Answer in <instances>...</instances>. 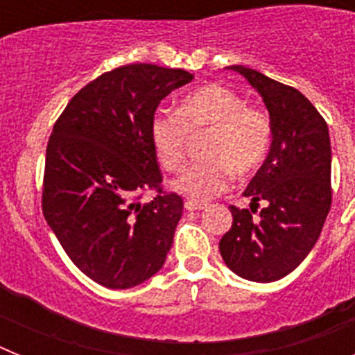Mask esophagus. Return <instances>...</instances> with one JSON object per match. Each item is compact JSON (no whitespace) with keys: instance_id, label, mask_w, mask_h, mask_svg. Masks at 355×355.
I'll return each instance as SVG.
<instances>
[{"instance_id":"34e87169","label":"esophagus","mask_w":355,"mask_h":355,"mask_svg":"<svg viewBox=\"0 0 355 355\" xmlns=\"http://www.w3.org/2000/svg\"><path fill=\"white\" fill-rule=\"evenodd\" d=\"M184 208H187L188 211H199V209H205L206 205L205 202H197V200H187V202H184Z\"/></svg>"}]
</instances>
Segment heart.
<instances>
[{
    "label": "heart",
    "mask_w": 355,
    "mask_h": 355,
    "mask_svg": "<svg viewBox=\"0 0 355 355\" xmlns=\"http://www.w3.org/2000/svg\"><path fill=\"white\" fill-rule=\"evenodd\" d=\"M209 128L202 142L205 158L188 163L172 187L190 199L206 200L229 187L231 175H247L265 162L272 124L265 112L224 85H206L181 99L178 114L158 110L149 124L159 163L175 171L183 163L188 135Z\"/></svg>",
    "instance_id": "b5f03b06"
}]
</instances>
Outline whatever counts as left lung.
I'll use <instances>...</instances> for the list:
<instances>
[{"label": "left lung", "instance_id": "1", "mask_svg": "<svg viewBox=\"0 0 355 355\" xmlns=\"http://www.w3.org/2000/svg\"><path fill=\"white\" fill-rule=\"evenodd\" d=\"M261 96L272 124L265 162L243 196L250 209L266 202L258 219L229 206L233 225L220 254L236 275L272 283L293 272L311 252L331 208V139L318 110L304 94L254 69L229 65Z\"/></svg>", "mask_w": 355, "mask_h": 355}]
</instances>
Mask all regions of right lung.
Returning a JSON list of instances; mask_svg holds the SVG:
<instances>
[{"label":"right lung","mask_w":355,"mask_h":355,"mask_svg":"<svg viewBox=\"0 0 355 355\" xmlns=\"http://www.w3.org/2000/svg\"><path fill=\"white\" fill-rule=\"evenodd\" d=\"M192 80L183 69L122 65L83 87L53 128L44 216L71 261L101 286H137L167 259L183 199L159 188L149 124L162 99ZM150 187L159 196L140 203Z\"/></svg>","instance_id":"1"}]
</instances>
